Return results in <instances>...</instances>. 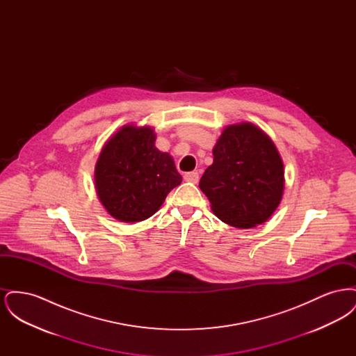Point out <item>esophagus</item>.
Wrapping results in <instances>:
<instances>
[{
    "label": "esophagus",
    "mask_w": 356,
    "mask_h": 356,
    "mask_svg": "<svg viewBox=\"0 0 356 356\" xmlns=\"http://www.w3.org/2000/svg\"><path fill=\"white\" fill-rule=\"evenodd\" d=\"M184 180L188 181V183L196 184V183L199 181V173H197L196 170H193V172H186V175H184Z\"/></svg>",
    "instance_id": "esophagus-1"
}]
</instances>
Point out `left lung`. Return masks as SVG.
<instances>
[{
    "instance_id": "1",
    "label": "left lung",
    "mask_w": 356,
    "mask_h": 356,
    "mask_svg": "<svg viewBox=\"0 0 356 356\" xmlns=\"http://www.w3.org/2000/svg\"><path fill=\"white\" fill-rule=\"evenodd\" d=\"M200 189L213 213L236 228L267 220L282 200L283 163L271 138L251 122L224 129L213 148V164L204 172Z\"/></svg>"
}]
</instances>
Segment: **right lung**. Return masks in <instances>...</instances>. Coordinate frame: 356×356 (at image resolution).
Masks as SVG:
<instances>
[{
	"label": "right lung",
	"instance_id": "obj_1",
	"mask_svg": "<svg viewBox=\"0 0 356 356\" xmlns=\"http://www.w3.org/2000/svg\"><path fill=\"white\" fill-rule=\"evenodd\" d=\"M148 127L121 128L102 148L96 164V189L105 209L125 222L151 218L181 183L168 153L154 147Z\"/></svg>",
	"mask_w": 356,
	"mask_h": 356
}]
</instances>
